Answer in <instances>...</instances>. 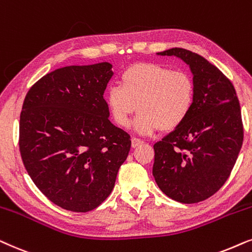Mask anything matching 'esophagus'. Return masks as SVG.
<instances>
[{
	"mask_svg": "<svg viewBox=\"0 0 252 252\" xmlns=\"http://www.w3.org/2000/svg\"><path fill=\"white\" fill-rule=\"evenodd\" d=\"M144 142L142 139H139V138H135V137H133V138L131 139V146L133 147V149H135V147H137V146H139V145H142Z\"/></svg>",
	"mask_w": 252,
	"mask_h": 252,
	"instance_id": "1",
	"label": "esophagus"
}]
</instances>
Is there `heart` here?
<instances>
[{
	"label": "heart",
	"mask_w": 252,
	"mask_h": 252,
	"mask_svg": "<svg viewBox=\"0 0 252 252\" xmlns=\"http://www.w3.org/2000/svg\"><path fill=\"white\" fill-rule=\"evenodd\" d=\"M194 82L190 73L156 63H138L120 76V86L106 92V105L114 122L126 128L139 110L135 129L140 135L170 131L182 124L194 105Z\"/></svg>",
	"instance_id": "b5f03b06"
}]
</instances>
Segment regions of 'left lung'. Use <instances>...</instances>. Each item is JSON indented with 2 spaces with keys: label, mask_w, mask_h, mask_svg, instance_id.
<instances>
[{
  "label": "left lung",
  "mask_w": 252,
  "mask_h": 252,
  "mask_svg": "<svg viewBox=\"0 0 252 252\" xmlns=\"http://www.w3.org/2000/svg\"><path fill=\"white\" fill-rule=\"evenodd\" d=\"M190 66L194 105L188 119L154 144L153 176L169 198L203 202L223 186L243 143L241 107L233 84L216 65L183 48L158 53Z\"/></svg>",
  "instance_id": "8db88e82"
}]
</instances>
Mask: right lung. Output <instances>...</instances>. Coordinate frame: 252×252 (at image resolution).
<instances>
[{
    "mask_svg": "<svg viewBox=\"0 0 252 252\" xmlns=\"http://www.w3.org/2000/svg\"><path fill=\"white\" fill-rule=\"evenodd\" d=\"M108 62L70 65L40 78L25 96L19 120L23 163L50 202L89 212L112 192L131 140L109 121L103 93Z\"/></svg>",
    "mask_w": 252,
    "mask_h": 252,
    "instance_id": "1",
    "label": "right lung"
}]
</instances>
